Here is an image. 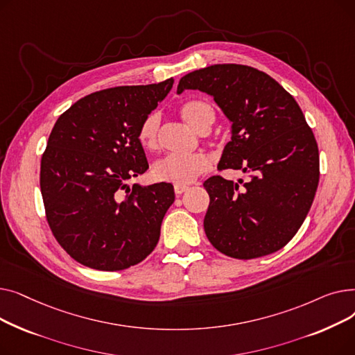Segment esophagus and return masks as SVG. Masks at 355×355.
I'll use <instances>...</instances> for the list:
<instances>
[{
  "instance_id": "1",
  "label": "esophagus",
  "mask_w": 355,
  "mask_h": 355,
  "mask_svg": "<svg viewBox=\"0 0 355 355\" xmlns=\"http://www.w3.org/2000/svg\"><path fill=\"white\" fill-rule=\"evenodd\" d=\"M187 190H189L187 185H174V191H175L177 196H181L182 193H185Z\"/></svg>"
}]
</instances>
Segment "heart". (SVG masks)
I'll list each match as a JSON object with an SVG mask.
<instances>
[{"label": "heart", "instance_id": "1", "mask_svg": "<svg viewBox=\"0 0 355 355\" xmlns=\"http://www.w3.org/2000/svg\"><path fill=\"white\" fill-rule=\"evenodd\" d=\"M180 114L197 132H207L214 122L213 106L202 99H193L181 105ZM161 116L157 112L149 114L141 123L138 139L146 151H154L159 144ZM211 161L206 154L177 155L170 154L158 159L153 165V177L157 181L171 182L175 185H187L201 174L207 173Z\"/></svg>", "mask_w": 355, "mask_h": 355}]
</instances>
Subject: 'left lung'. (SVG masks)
Instances as JSON below:
<instances>
[{
	"mask_svg": "<svg viewBox=\"0 0 355 355\" xmlns=\"http://www.w3.org/2000/svg\"><path fill=\"white\" fill-rule=\"evenodd\" d=\"M187 89L213 96L232 122L218 170L248 174L239 182L220 175L204 181L210 243L234 259L282 249L302 226L320 181L318 145L300 105L269 74L243 64L194 70L177 93Z\"/></svg>",
	"mask_w": 355,
	"mask_h": 355,
	"instance_id": "8db88e82",
	"label": "left lung"
}]
</instances>
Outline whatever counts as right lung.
Here are the masks:
<instances>
[{
	"label": "right lung",
	"instance_id": "1",
	"mask_svg": "<svg viewBox=\"0 0 355 355\" xmlns=\"http://www.w3.org/2000/svg\"><path fill=\"white\" fill-rule=\"evenodd\" d=\"M173 83L171 78L90 93L54 123L42 157L40 189L49 226L76 262L115 272L155 249L174 187H129L128 180L148 170L139 126Z\"/></svg>",
	"mask_w": 355,
	"mask_h": 355
}]
</instances>
